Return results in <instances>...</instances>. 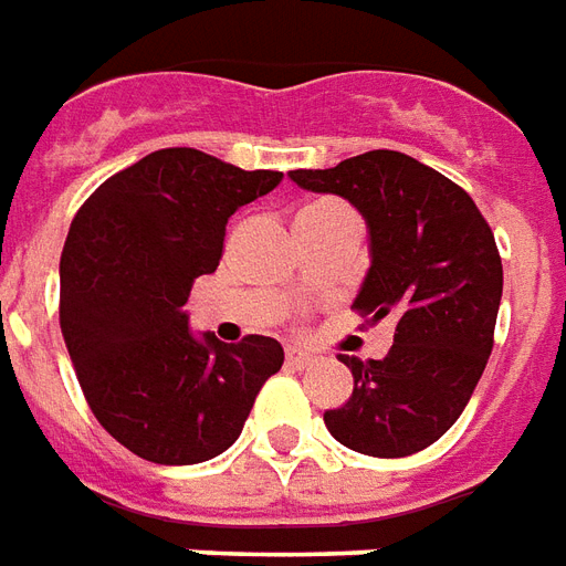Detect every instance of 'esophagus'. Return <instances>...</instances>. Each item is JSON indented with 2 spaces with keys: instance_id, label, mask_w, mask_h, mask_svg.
<instances>
[{
  "instance_id": "1",
  "label": "esophagus",
  "mask_w": 566,
  "mask_h": 566,
  "mask_svg": "<svg viewBox=\"0 0 566 566\" xmlns=\"http://www.w3.org/2000/svg\"><path fill=\"white\" fill-rule=\"evenodd\" d=\"M287 363L296 368H305L315 363V354H308V350H303V347H287Z\"/></svg>"
}]
</instances>
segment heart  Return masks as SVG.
I'll use <instances>...</instances> for the list:
<instances>
[{
	"mask_svg": "<svg viewBox=\"0 0 566 566\" xmlns=\"http://www.w3.org/2000/svg\"><path fill=\"white\" fill-rule=\"evenodd\" d=\"M329 207H338V203H333V200H317V203H308V207L300 209V212H296V219H308V216L326 212Z\"/></svg>",
	"mask_w": 566,
	"mask_h": 566,
	"instance_id": "b5f03b06",
	"label": "heart"
}]
</instances>
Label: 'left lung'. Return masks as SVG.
Returning <instances> with one entry per match:
<instances>
[{"label":"left lung","instance_id":"left-lung-1","mask_svg":"<svg viewBox=\"0 0 566 566\" xmlns=\"http://www.w3.org/2000/svg\"><path fill=\"white\" fill-rule=\"evenodd\" d=\"M291 179L363 212L371 266L354 308L368 324L396 317L387 357H342L354 392L324 413L326 429L378 459L420 453L459 420L495 345L504 291L495 233L464 188L396 149Z\"/></svg>","mask_w":566,"mask_h":566}]
</instances>
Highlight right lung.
Returning a JSON list of instances; mask_svg holds the SVG:
<instances>
[{"label": "right lung", "instance_id": "obj_1", "mask_svg": "<svg viewBox=\"0 0 566 566\" xmlns=\"http://www.w3.org/2000/svg\"><path fill=\"white\" fill-rule=\"evenodd\" d=\"M282 177L174 146L104 179L71 221L62 338L95 420L146 462L224 453L282 368L275 338H198L182 312L195 279L219 266L230 216Z\"/></svg>", "mask_w": 566, "mask_h": 566}]
</instances>
